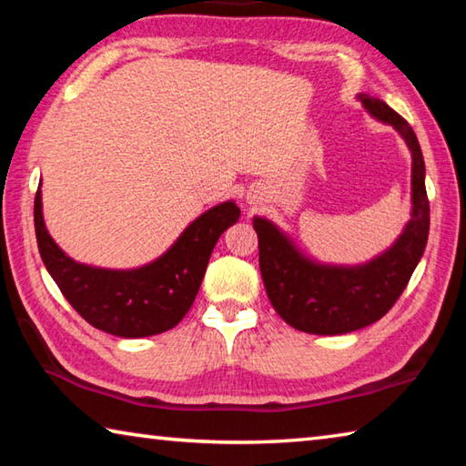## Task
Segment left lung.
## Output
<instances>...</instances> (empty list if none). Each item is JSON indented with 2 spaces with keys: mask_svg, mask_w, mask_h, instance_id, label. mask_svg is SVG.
<instances>
[{
  "mask_svg": "<svg viewBox=\"0 0 466 466\" xmlns=\"http://www.w3.org/2000/svg\"><path fill=\"white\" fill-rule=\"evenodd\" d=\"M358 98L374 119L392 125L411 149V219L397 242L364 265H322L304 257L269 219H252L258 267L273 309L288 325L312 335H343L380 320L403 294L428 244L430 201L415 131L380 98Z\"/></svg>",
  "mask_w": 466,
  "mask_h": 466,
  "instance_id": "obj_1",
  "label": "left lung"
}]
</instances>
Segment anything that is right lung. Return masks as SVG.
Listing matches in <instances>:
<instances>
[{
    "instance_id": "obj_1",
    "label": "right lung",
    "mask_w": 466,
    "mask_h": 466,
    "mask_svg": "<svg viewBox=\"0 0 466 466\" xmlns=\"http://www.w3.org/2000/svg\"><path fill=\"white\" fill-rule=\"evenodd\" d=\"M238 218L234 201L219 203L188 224L156 261L136 269H102L74 261L57 247L45 228L41 188L35 197V232L46 271L84 320L125 339L164 333L183 320L218 238Z\"/></svg>"
}]
</instances>
